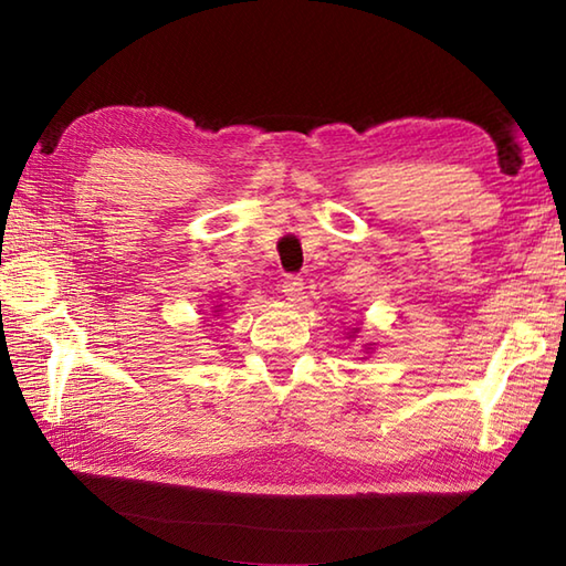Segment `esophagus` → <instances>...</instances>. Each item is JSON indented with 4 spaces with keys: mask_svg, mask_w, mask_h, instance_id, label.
<instances>
[{
    "mask_svg": "<svg viewBox=\"0 0 566 566\" xmlns=\"http://www.w3.org/2000/svg\"><path fill=\"white\" fill-rule=\"evenodd\" d=\"M282 292L286 298H290V302H298L304 294V280L298 274H286L282 282Z\"/></svg>",
    "mask_w": 566,
    "mask_h": 566,
    "instance_id": "34e87169",
    "label": "esophagus"
}]
</instances>
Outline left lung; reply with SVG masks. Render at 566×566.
Instances as JSON below:
<instances>
[{
    "label": "left lung",
    "instance_id": "left-lung-1",
    "mask_svg": "<svg viewBox=\"0 0 566 566\" xmlns=\"http://www.w3.org/2000/svg\"><path fill=\"white\" fill-rule=\"evenodd\" d=\"M357 331H359V328H353V333H357Z\"/></svg>",
    "mask_w": 566,
    "mask_h": 566
}]
</instances>
